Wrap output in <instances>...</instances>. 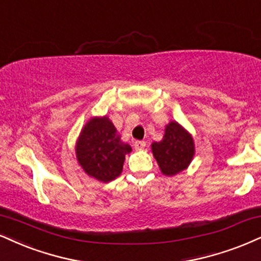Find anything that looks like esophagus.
<instances>
[{
  "label": "esophagus",
  "mask_w": 261,
  "mask_h": 261,
  "mask_svg": "<svg viewBox=\"0 0 261 261\" xmlns=\"http://www.w3.org/2000/svg\"><path fill=\"white\" fill-rule=\"evenodd\" d=\"M145 146H146L145 141H140V140L134 141V149L136 150H143Z\"/></svg>",
  "instance_id": "34e87169"
}]
</instances>
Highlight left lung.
Segmentation results:
<instances>
[{"mask_svg":"<svg viewBox=\"0 0 261 261\" xmlns=\"http://www.w3.org/2000/svg\"><path fill=\"white\" fill-rule=\"evenodd\" d=\"M151 151L162 174L174 176L188 168L194 160L195 141L181 124L170 121L165 127L162 140L151 144Z\"/></svg>","mask_w":261,"mask_h":261,"instance_id":"obj_1","label":"left lung"}]
</instances>
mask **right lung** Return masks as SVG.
I'll list each match as a JSON object with an SVG mask.
<instances>
[{"instance_id": "add662e5", "label": "right lung", "mask_w": 261, "mask_h": 261, "mask_svg": "<svg viewBox=\"0 0 261 261\" xmlns=\"http://www.w3.org/2000/svg\"><path fill=\"white\" fill-rule=\"evenodd\" d=\"M130 151L108 116H95L87 122L75 146L79 165L87 175L100 182L112 181L121 174L125 155Z\"/></svg>"}]
</instances>
